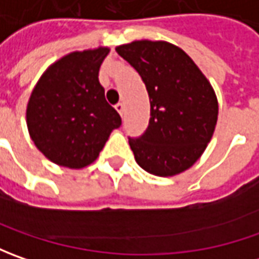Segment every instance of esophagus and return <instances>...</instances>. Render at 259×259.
Here are the masks:
<instances>
[{"label":"esophagus","instance_id":"34e87169","mask_svg":"<svg viewBox=\"0 0 259 259\" xmlns=\"http://www.w3.org/2000/svg\"><path fill=\"white\" fill-rule=\"evenodd\" d=\"M115 109L118 111V114L121 115V116L124 115V104L122 102H118V104L115 105Z\"/></svg>","mask_w":259,"mask_h":259}]
</instances>
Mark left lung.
<instances>
[{
    "instance_id": "8db88e82",
    "label": "left lung",
    "mask_w": 259,
    "mask_h": 259,
    "mask_svg": "<svg viewBox=\"0 0 259 259\" xmlns=\"http://www.w3.org/2000/svg\"><path fill=\"white\" fill-rule=\"evenodd\" d=\"M141 76L150 96L145 133L128 138L145 171L168 177L190 168L212 140L218 99L212 85L177 46L140 40L116 47Z\"/></svg>"
}]
</instances>
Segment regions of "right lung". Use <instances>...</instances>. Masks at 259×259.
I'll use <instances>...</instances> for the list:
<instances>
[{
    "mask_svg": "<svg viewBox=\"0 0 259 259\" xmlns=\"http://www.w3.org/2000/svg\"><path fill=\"white\" fill-rule=\"evenodd\" d=\"M108 47L73 52L46 70L27 105V126L35 147L56 164H92L121 116L105 99L99 67Z\"/></svg>",
    "mask_w": 259,
    "mask_h": 259,
    "instance_id": "1",
    "label": "right lung"
}]
</instances>
